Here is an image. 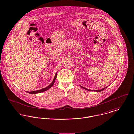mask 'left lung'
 Segmentation results:
<instances>
[{"label": "left lung", "mask_w": 134, "mask_h": 134, "mask_svg": "<svg viewBox=\"0 0 134 134\" xmlns=\"http://www.w3.org/2000/svg\"><path fill=\"white\" fill-rule=\"evenodd\" d=\"M80 87H81V88H83V89H86V90H88V91H93V90H89V89H87V88H84V87H82L81 86H80ZM107 87H106V88H103V89H100V90H94V91H96V92H100V91H103V90H104L105 89H106Z\"/></svg>", "instance_id": "obj_1"}]
</instances>
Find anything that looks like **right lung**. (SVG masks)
I'll return each instance as SVG.
<instances>
[{"mask_svg":"<svg viewBox=\"0 0 134 134\" xmlns=\"http://www.w3.org/2000/svg\"><path fill=\"white\" fill-rule=\"evenodd\" d=\"M56 77H57V73H56V75H55V76L54 79L53 81H52V82L48 86H47V87H46L45 88H44V89H41V90H37V91H31V92H28V91H27V92H28V93L31 94H37V93H41V92H44V91H45L47 90L48 89H49L50 88H51V87L53 86V85H54V82H55V80H56Z\"/></svg>","mask_w":134,"mask_h":134,"instance_id":"1","label":"right lung"}]
</instances>
